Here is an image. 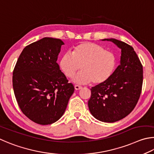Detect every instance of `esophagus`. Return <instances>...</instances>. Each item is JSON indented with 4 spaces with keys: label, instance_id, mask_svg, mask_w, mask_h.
Masks as SVG:
<instances>
[{
    "label": "esophagus",
    "instance_id": "1",
    "mask_svg": "<svg viewBox=\"0 0 154 154\" xmlns=\"http://www.w3.org/2000/svg\"><path fill=\"white\" fill-rule=\"evenodd\" d=\"M74 88H75V90H80V89H81L82 87H80V86H79V85H75Z\"/></svg>",
    "mask_w": 154,
    "mask_h": 154
}]
</instances>
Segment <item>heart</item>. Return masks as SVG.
Instances as JSON below:
<instances>
[{"label":"heart","instance_id":"1","mask_svg":"<svg viewBox=\"0 0 154 154\" xmlns=\"http://www.w3.org/2000/svg\"><path fill=\"white\" fill-rule=\"evenodd\" d=\"M59 66L69 79L74 77L79 84L101 85L112 76L116 68L117 58L114 53L106 51L103 46L91 42H83L75 46L71 53L61 57ZM82 68H80V67Z\"/></svg>","mask_w":154,"mask_h":154}]
</instances>
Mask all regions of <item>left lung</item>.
Instances as JSON below:
<instances>
[{
  "instance_id": "8db88e82",
  "label": "left lung",
  "mask_w": 154,
  "mask_h": 154,
  "mask_svg": "<svg viewBox=\"0 0 154 154\" xmlns=\"http://www.w3.org/2000/svg\"><path fill=\"white\" fill-rule=\"evenodd\" d=\"M103 40L112 41L121 48L120 65L107 82L91 88L88 106L96 119L111 123L125 118L136 106L141 93L143 73L131 46L116 39Z\"/></svg>"
}]
</instances>
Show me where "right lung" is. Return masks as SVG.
I'll list each match as a JSON object with an SVG mask.
<instances>
[{
	"instance_id": "obj_1",
	"label": "right lung",
	"mask_w": 154,
	"mask_h": 154,
	"mask_svg": "<svg viewBox=\"0 0 154 154\" xmlns=\"http://www.w3.org/2000/svg\"><path fill=\"white\" fill-rule=\"evenodd\" d=\"M60 39L45 37L23 48L13 72V87L20 109L34 122L48 125L63 114L74 87L57 63Z\"/></svg>"
}]
</instances>
